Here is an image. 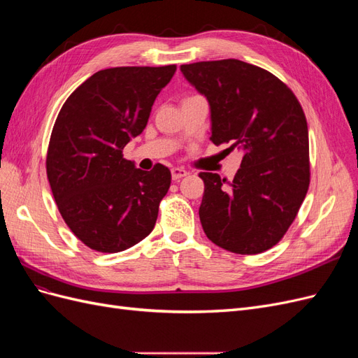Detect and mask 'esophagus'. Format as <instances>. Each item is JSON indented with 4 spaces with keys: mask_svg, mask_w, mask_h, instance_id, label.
<instances>
[{
    "mask_svg": "<svg viewBox=\"0 0 358 358\" xmlns=\"http://www.w3.org/2000/svg\"><path fill=\"white\" fill-rule=\"evenodd\" d=\"M188 175V171L185 170V169H180V167H175V169H171V178L175 179V180H178V179H182V178H185Z\"/></svg>",
    "mask_w": 358,
    "mask_h": 358,
    "instance_id": "obj_1",
    "label": "esophagus"
}]
</instances>
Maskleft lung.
<instances>
[{
    "label": "left lung",
    "mask_w": 358,
    "mask_h": 358,
    "mask_svg": "<svg viewBox=\"0 0 358 358\" xmlns=\"http://www.w3.org/2000/svg\"><path fill=\"white\" fill-rule=\"evenodd\" d=\"M180 71L209 101L212 142L243 152L233 182L199 175L203 230L227 251L262 254L282 239L309 188L305 112L282 80L252 64L201 61L183 64Z\"/></svg>",
    "instance_id": "8db88e82"
}]
</instances>
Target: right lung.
Here are the masks:
<instances>
[{"label":"right lung","mask_w":358,"mask_h":358,"mask_svg":"<svg viewBox=\"0 0 358 358\" xmlns=\"http://www.w3.org/2000/svg\"><path fill=\"white\" fill-rule=\"evenodd\" d=\"M176 66L96 71L73 91L53 125L46 170L53 199L73 234L99 252H121L154 230L171 173L122 157L142 134Z\"/></svg>","instance_id":"1"}]
</instances>
